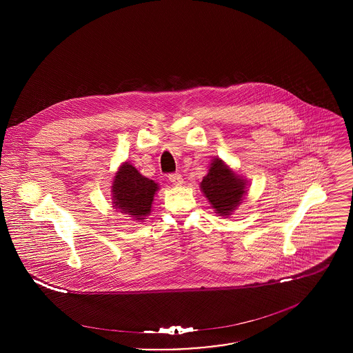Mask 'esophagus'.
Masks as SVG:
<instances>
[{
  "instance_id": "esophagus-1",
  "label": "esophagus",
  "mask_w": 353,
  "mask_h": 353,
  "mask_svg": "<svg viewBox=\"0 0 353 353\" xmlns=\"http://www.w3.org/2000/svg\"><path fill=\"white\" fill-rule=\"evenodd\" d=\"M168 179H170V182H172V183L176 185V186H181V185L183 183V178H182V175L178 174V172L170 174V175H168Z\"/></svg>"
}]
</instances>
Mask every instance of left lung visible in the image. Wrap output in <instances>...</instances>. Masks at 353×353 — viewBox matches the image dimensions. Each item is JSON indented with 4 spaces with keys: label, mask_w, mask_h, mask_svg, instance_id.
Returning <instances> with one entry per match:
<instances>
[{
    "label": "left lung",
    "mask_w": 353,
    "mask_h": 353,
    "mask_svg": "<svg viewBox=\"0 0 353 353\" xmlns=\"http://www.w3.org/2000/svg\"><path fill=\"white\" fill-rule=\"evenodd\" d=\"M202 193L220 216H228L248 193L246 181L234 172L221 159L212 160L201 182Z\"/></svg>",
    "instance_id": "8db88e82"
}]
</instances>
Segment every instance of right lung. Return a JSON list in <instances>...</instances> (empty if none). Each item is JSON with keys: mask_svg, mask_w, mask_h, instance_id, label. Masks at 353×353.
Listing matches in <instances>:
<instances>
[{"mask_svg": "<svg viewBox=\"0 0 353 353\" xmlns=\"http://www.w3.org/2000/svg\"><path fill=\"white\" fill-rule=\"evenodd\" d=\"M159 186L141 175L130 163H123L114 176L111 186L112 205L136 220L151 213L152 202Z\"/></svg>", "mask_w": 353, "mask_h": 353, "instance_id": "obj_1", "label": "right lung"}]
</instances>
